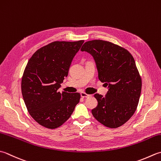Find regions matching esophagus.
<instances>
[{
    "instance_id": "1",
    "label": "esophagus",
    "mask_w": 161,
    "mask_h": 161,
    "mask_svg": "<svg viewBox=\"0 0 161 161\" xmlns=\"http://www.w3.org/2000/svg\"><path fill=\"white\" fill-rule=\"evenodd\" d=\"M91 96V95H89V94H87V93H84V92L81 93V97H83V98H84V97H89Z\"/></svg>"
}]
</instances>
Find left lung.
<instances>
[{"label":"left lung","instance_id":"1","mask_svg":"<svg viewBox=\"0 0 161 161\" xmlns=\"http://www.w3.org/2000/svg\"><path fill=\"white\" fill-rule=\"evenodd\" d=\"M81 51L92 55L99 80L109 88L105 97L94 95L97 105L93 116L106 127L121 126L136 111L141 94L142 79L134 58L127 49L101 40L86 42Z\"/></svg>","mask_w":161,"mask_h":161}]
</instances>
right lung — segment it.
Instances as JSON below:
<instances>
[{"label":"right lung","mask_w":161,"mask_h":161,"mask_svg":"<svg viewBox=\"0 0 161 161\" xmlns=\"http://www.w3.org/2000/svg\"><path fill=\"white\" fill-rule=\"evenodd\" d=\"M84 42L55 41L37 50L28 62L21 79L22 96L28 113L43 127L61 126L80 102L79 93L58 89Z\"/></svg>","instance_id":"right-lung-1"}]
</instances>
